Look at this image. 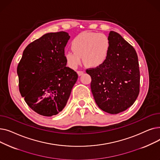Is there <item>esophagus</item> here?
<instances>
[{"label":"esophagus","instance_id":"esophagus-1","mask_svg":"<svg viewBox=\"0 0 160 160\" xmlns=\"http://www.w3.org/2000/svg\"><path fill=\"white\" fill-rule=\"evenodd\" d=\"M77 73H78V76H81V75L83 73V71H77Z\"/></svg>","mask_w":160,"mask_h":160}]
</instances>
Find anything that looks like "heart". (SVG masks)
<instances>
[{
  "instance_id": "obj_1",
  "label": "heart",
  "mask_w": 160,
  "mask_h": 160,
  "mask_svg": "<svg viewBox=\"0 0 160 160\" xmlns=\"http://www.w3.org/2000/svg\"><path fill=\"white\" fill-rule=\"evenodd\" d=\"M71 47L65 53L67 65L71 69H77L81 63L90 67L102 65L108 58L111 43L109 38L101 33L82 32L76 36L72 41Z\"/></svg>"
}]
</instances>
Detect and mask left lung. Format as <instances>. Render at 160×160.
<instances>
[{
    "label": "left lung",
    "mask_w": 160,
    "mask_h": 160,
    "mask_svg": "<svg viewBox=\"0 0 160 160\" xmlns=\"http://www.w3.org/2000/svg\"><path fill=\"white\" fill-rule=\"evenodd\" d=\"M111 47L107 60L86 70L97 106L104 112L117 114L130 108L139 93L140 72L136 50L114 31L109 33Z\"/></svg>",
    "instance_id": "left-lung-1"
}]
</instances>
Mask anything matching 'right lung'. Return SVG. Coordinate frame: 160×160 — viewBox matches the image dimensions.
Segmentation results:
<instances>
[{
	"mask_svg": "<svg viewBox=\"0 0 160 160\" xmlns=\"http://www.w3.org/2000/svg\"><path fill=\"white\" fill-rule=\"evenodd\" d=\"M65 32L47 33L24 50L18 66L21 95L32 110L51 117L63 110L78 74L67 67Z\"/></svg>",
	"mask_w": 160,
	"mask_h": 160,
	"instance_id": "right-lung-1",
	"label": "right lung"
}]
</instances>
